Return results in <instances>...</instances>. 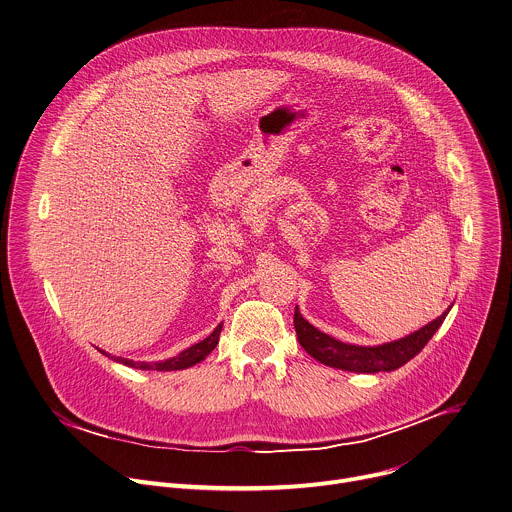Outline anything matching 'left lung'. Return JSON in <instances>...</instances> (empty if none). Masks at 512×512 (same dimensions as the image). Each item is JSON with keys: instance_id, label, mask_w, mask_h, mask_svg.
I'll use <instances>...</instances> for the list:
<instances>
[{"instance_id": "8db88e82", "label": "left lung", "mask_w": 512, "mask_h": 512, "mask_svg": "<svg viewBox=\"0 0 512 512\" xmlns=\"http://www.w3.org/2000/svg\"><path fill=\"white\" fill-rule=\"evenodd\" d=\"M447 313H443L439 319L431 321L423 329L407 335L405 339L377 345V347H359V345L341 343L321 333L319 329H315L309 321H305L299 309H295L293 325H295L301 347L319 363L333 369L351 371V373H379V371H395L403 367L407 361H411L415 355H419L423 347L431 341V337L437 333V329L443 325Z\"/></svg>"}]
</instances>
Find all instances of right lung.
Here are the masks:
<instances>
[{
    "mask_svg": "<svg viewBox=\"0 0 512 512\" xmlns=\"http://www.w3.org/2000/svg\"><path fill=\"white\" fill-rule=\"evenodd\" d=\"M221 327H223V323L221 325H217L215 327V331L207 337V339H203V341H199V343H195L193 347H189V349H185V351H181L177 357H171V359H167V361H161V363H135V361H129V359H121V357H111L113 361H117V363H123V365H127V367H135V369H153V371H179V369H187V367H193L195 363H199V361H203L215 347H217V343H219V335H221ZM103 353V351H101Z\"/></svg>",
    "mask_w": 512,
    "mask_h": 512,
    "instance_id": "obj_1",
    "label": "right lung"
}]
</instances>
